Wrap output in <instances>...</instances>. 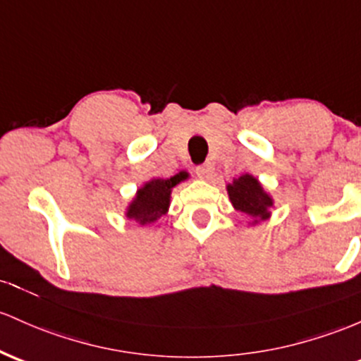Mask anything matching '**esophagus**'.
<instances>
[{"label": "esophagus", "mask_w": 361, "mask_h": 361, "mask_svg": "<svg viewBox=\"0 0 361 361\" xmlns=\"http://www.w3.org/2000/svg\"><path fill=\"white\" fill-rule=\"evenodd\" d=\"M195 173L197 176L202 178V180H211L214 174V168L212 164H202V166H197Z\"/></svg>", "instance_id": "esophagus-1"}]
</instances>
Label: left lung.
I'll return each instance as SVG.
<instances>
[{
	"label": "left lung",
	"mask_w": 361,
	"mask_h": 361,
	"mask_svg": "<svg viewBox=\"0 0 361 361\" xmlns=\"http://www.w3.org/2000/svg\"><path fill=\"white\" fill-rule=\"evenodd\" d=\"M228 195L233 207L238 212L253 217V223H259L271 216L269 209L274 205V200L252 174L247 173L241 174L240 178H235L233 183L228 185Z\"/></svg>",
	"instance_id": "left-lung-1"
}]
</instances>
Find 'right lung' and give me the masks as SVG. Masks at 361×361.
<instances>
[{
    "label": "right lung",
    "instance_id": "obj_1",
    "mask_svg": "<svg viewBox=\"0 0 361 361\" xmlns=\"http://www.w3.org/2000/svg\"><path fill=\"white\" fill-rule=\"evenodd\" d=\"M187 178L188 174L181 171L168 180L154 178L147 181L144 187L138 188L135 199L130 202L128 209H126V217L137 221L140 226L156 223L161 216L168 212L171 190Z\"/></svg>",
    "mask_w": 361,
    "mask_h": 361
}]
</instances>
